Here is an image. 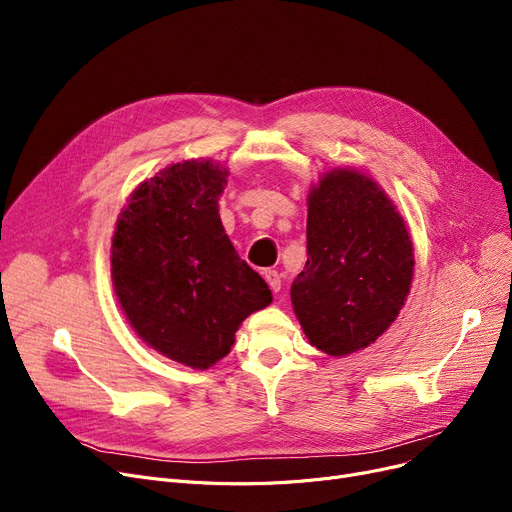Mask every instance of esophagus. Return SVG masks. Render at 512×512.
<instances>
[{"label": "esophagus", "mask_w": 512, "mask_h": 512, "mask_svg": "<svg viewBox=\"0 0 512 512\" xmlns=\"http://www.w3.org/2000/svg\"><path fill=\"white\" fill-rule=\"evenodd\" d=\"M263 278H265L267 284H270V288H272L274 292H280V288H282V278H280V274H278L276 270H265V272H263Z\"/></svg>", "instance_id": "1"}]
</instances>
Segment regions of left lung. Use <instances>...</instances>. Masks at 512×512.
Masks as SVG:
<instances>
[{"instance_id":"left-lung-1","label":"left lung","mask_w":512,"mask_h":512,"mask_svg":"<svg viewBox=\"0 0 512 512\" xmlns=\"http://www.w3.org/2000/svg\"><path fill=\"white\" fill-rule=\"evenodd\" d=\"M307 205V263L290 301L309 342L344 357L398 317L413 280V242L382 186L357 170L326 172Z\"/></svg>"}]
</instances>
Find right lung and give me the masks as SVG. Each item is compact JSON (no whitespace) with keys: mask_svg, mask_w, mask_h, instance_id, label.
<instances>
[{"mask_svg":"<svg viewBox=\"0 0 512 512\" xmlns=\"http://www.w3.org/2000/svg\"><path fill=\"white\" fill-rule=\"evenodd\" d=\"M228 168L188 159L141 182L112 238L120 307L151 348L193 369L224 359L272 290L234 251L218 199Z\"/></svg>","mask_w":512,"mask_h":512,"instance_id":"1","label":"right lung"}]
</instances>
